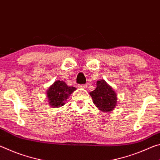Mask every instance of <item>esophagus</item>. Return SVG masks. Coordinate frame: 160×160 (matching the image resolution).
<instances>
[{
    "mask_svg": "<svg viewBox=\"0 0 160 160\" xmlns=\"http://www.w3.org/2000/svg\"><path fill=\"white\" fill-rule=\"evenodd\" d=\"M79 88H82V89H86L87 88H88V85H80Z\"/></svg>",
    "mask_w": 160,
    "mask_h": 160,
    "instance_id": "esophagus-1",
    "label": "esophagus"
}]
</instances>
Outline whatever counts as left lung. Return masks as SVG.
I'll list each match as a JSON object with an SVG mask.
<instances>
[{"label": "left lung", "instance_id": "8db88e82", "mask_svg": "<svg viewBox=\"0 0 160 160\" xmlns=\"http://www.w3.org/2000/svg\"><path fill=\"white\" fill-rule=\"evenodd\" d=\"M93 103L103 112H112L117 105V95L115 90L104 80L97 81V88L90 92Z\"/></svg>", "mask_w": 160, "mask_h": 160}]
</instances>
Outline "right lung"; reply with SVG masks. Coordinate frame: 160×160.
I'll return each instance as SVG.
<instances>
[{"label": "right lung", "mask_w": 160, "mask_h": 160, "mask_svg": "<svg viewBox=\"0 0 160 160\" xmlns=\"http://www.w3.org/2000/svg\"><path fill=\"white\" fill-rule=\"evenodd\" d=\"M75 90L76 88L75 87L68 86L64 81H55L47 91L48 104L53 108L63 106L69 96Z\"/></svg>", "instance_id": "obj_1"}]
</instances>
